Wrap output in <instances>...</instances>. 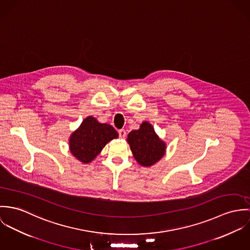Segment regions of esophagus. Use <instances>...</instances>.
<instances>
[{
  "instance_id": "esophagus-1",
  "label": "esophagus",
  "mask_w": 250,
  "mask_h": 250,
  "mask_svg": "<svg viewBox=\"0 0 250 250\" xmlns=\"http://www.w3.org/2000/svg\"><path fill=\"white\" fill-rule=\"evenodd\" d=\"M119 135H120V138H125L126 136V132L125 129H120L119 130Z\"/></svg>"
}]
</instances>
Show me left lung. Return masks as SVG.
<instances>
[{
	"instance_id": "1",
	"label": "left lung",
	"mask_w": 250,
	"mask_h": 250,
	"mask_svg": "<svg viewBox=\"0 0 250 250\" xmlns=\"http://www.w3.org/2000/svg\"><path fill=\"white\" fill-rule=\"evenodd\" d=\"M133 157L141 166L156 164L166 153V143L156 134L151 124L145 121L137 130L129 132L126 139Z\"/></svg>"
}]
</instances>
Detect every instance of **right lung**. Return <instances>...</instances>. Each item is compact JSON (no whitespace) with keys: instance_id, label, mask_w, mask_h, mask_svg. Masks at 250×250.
<instances>
[{"instance_id":"1","label":"right lung","mask_w":250,"mask_h":250,"mask_svg":"<svg viewBox=\"0 0 250 250\" xmlns=\"http://www.w3.org/2000/svg\"><path fill=\"white\" fill-rule=\"evenodd\" d=\"M119 134L108 124H102L93 116L85 118L69 139L71 153L82 163H91L105 145Z\"/></svg>"}]
</instances>
